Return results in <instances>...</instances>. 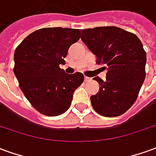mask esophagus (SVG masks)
<instances>
[{"mask_svg": "<svg viewBox=\"0 0 156 156\" xmlns=\"http://www.w3.org/2000/svg\"><path fill=\"white\" fill-rule=\"evenodd\" d=\"M91 80V78H90L88 76H85V81H90Z\"/></svg>", "mask_w": 156, "mask_h": 156, "instance_id": "34e87169", "label": "esophagus"}]
</instances>
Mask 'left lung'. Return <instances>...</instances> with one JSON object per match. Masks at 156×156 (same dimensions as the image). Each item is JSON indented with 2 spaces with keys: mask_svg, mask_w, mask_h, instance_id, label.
I'll return each mask as SVG.
<instances>
[{
  "mask_svg": "<svg viewBox=\"0 0 156 156\" xmlns=\"http://www.w3.org/2000/svg\"><path fill=\"white\" fill-rule=\"evenodd\" d=\"M80 38L107 70L106 80L93 79L101 86L90 96L94 110L103 116L124 114L137 99L145 78L146 53L138 37L116 27L81 30Z\"/></svg>",
  "mask_w": 156,
  "mask_h": 156,
  "instance_id": "1",
  "label": "left lung"
}]
</instances>
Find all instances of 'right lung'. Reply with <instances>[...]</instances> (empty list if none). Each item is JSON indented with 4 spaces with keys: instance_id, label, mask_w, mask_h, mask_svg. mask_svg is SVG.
Segmentation results:
<instances>
[{
    "instance_id": "obj_1",
    "label": "right lung",
    "mask_w": 156,
    "mask_h": 156,
    "mask_svg": "<svg viewBox=\"0 0 156 156\" xmlns=\"http://www.w3.org/2000/svg\"><path fill=\"white\" fill-rule=\"evenodd\" d=\"M79 29L42 28L27 36L14 54V74L25 96L36 111L56 116L69 109L73 93L84 81L80 72L60 68L68 50L79 41Z\"/></svg>"
}]
</instances>
